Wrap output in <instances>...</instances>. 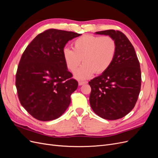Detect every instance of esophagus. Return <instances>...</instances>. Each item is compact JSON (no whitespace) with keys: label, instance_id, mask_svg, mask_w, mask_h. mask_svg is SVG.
Instances as JSON below:
<instances>
[{"label":"esophagus","instance_id":"obj_1","mask_svg":"<svg viewBox=\"0 0 158 158\" xmlns=\"http://www.w3.org/2000/svg\"><path fill=\"white\" fill-rule=\"evenodd\" d=\"M87 83H88V82H86V81H79L78 84L80 85H82L85 84H87Z\"/></svg>","mask_w":158,"mask_h":158}]
</instances>
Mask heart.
<instances>
[{
    "instance_id": "heart-1",
    "label": "heart",
    "mask_w": 158,
    "mask_h": 158,
    "mask_svg": "<svg viewBox=\"0 0 158 158\" xmlns=\"http://www.w3.org/2000/svg\"><path fill=\"white\" fill-rule=\"evenodd\" d=\"M73 49L64 47L63 56L67 69L74 73L82 60L83 64L74 74L76 78L85 80L94 73L106 72L115 57L117 45L111 36L85 34L73 41Z\"/></svg>"
}]
</instances>
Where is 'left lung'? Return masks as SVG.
<instances>
[{"instance_id":"8db88e82","label":"left lung","mask_w":158,"mask_h":158,"mask_svg":"<svg viewBox=\"0 0 158 158\" xmlns=\"http://www.w3.org/2000/svg\"><path fill=\"white\" fill-rule=\"evenodd\" d=\"M111 36L117 45L111 66L89 82L92 88L89 103L98 116L107 120L123 118L135 107L141 88V70L130 41L118 30L97 31Z\"/></svg>"}]
</instances>
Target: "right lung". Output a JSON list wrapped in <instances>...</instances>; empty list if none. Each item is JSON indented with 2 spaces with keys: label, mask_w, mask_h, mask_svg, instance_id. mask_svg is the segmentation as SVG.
<instances>
[{
  "label": "right lung",
  "mask_w": 158,
  "mask_h": 158,
  "mask_svg": "<svg viewBox=\"0 0 158 158\" xmlns=\"http://www.w3.org/2000/svg\"><path fill=\"white\" fill-rule=\"evenodd\" d=\"M80 33L49 29L37 35L23 51L16 74L22 106L37 120L60 117L69 106L78 83L66 67L63 49Z\"/></svg>",
  "instance_id": "obj_1"
}]
</instances>
